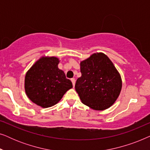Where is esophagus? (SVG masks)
I'll return each instance as SVG.
<instances>
[{"label":"esophagus","mask_w":150,"mask_h":150,"mask_svg":"<svg viewBox=\"0 0 150 150\" xmlns=\"http://www.w3.org/2000/svg\"><path fill=\"white\" fill-rule=\"evenodd\" d=\"M71 83H72V84H73V87H74V86H75V82H76L75 79H71Z\"/></svg>","instance_id":"obj_1"}]
</instances>
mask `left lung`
Masks as SVG:
<instances>
[{
	"mask_svg": "<svg viewBox=\"0 0 150 150\" xmlns=\"http://www.w3.org/2000/svg\"><path fill=\"white\" fill-rule=\"evenodd\" d=\"M81 76L75 89L84 104L103 110L114 104L122 87L120 74L104 53H94L81 62Z\"/></svg>",
	"mask_w": 150,
	"mask_h": 150,
	"instance_id": "left-lung-1",
	"label": "left lung"
}]
</instances>
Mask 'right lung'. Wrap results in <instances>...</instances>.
I'll use <instances>...</instances> for the list:
<instances>
[{"mask_svg":"<svg viewBox=\"0 0 150 150\" xmlns=\"http://www.w3.org/2000/svg\"><path fill=\"white\" fill-rule=\"evenodd\" d=\"M59 60L54 57H42L28 69L25 76L26 96L42 108L54 106L65 92L72 88L70 80L58 68Z\"/></svg>","mask_w":150,"mask_h":150,"instance_id":"right-lung-1","label":"right lung"}]
</instances>
